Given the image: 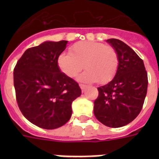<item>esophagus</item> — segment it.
<instances>
[{
    "label": "esophagus",
    "instance_id": "obj_1",
    "mask_svg": "<svg viewBox=\"0 0 159 159\" xmlns=\"http://www.w3.org/2000/svg\"><path fill=\"white\" fill-rule=\"evenodd\" d=\"M80 87L81 90H82V92H84L87 88V85H84V84H80Z\"/></svg>",
    "mask_w": 159,
    "mask_h": 159
}]
</instances>
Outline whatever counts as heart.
Here are the masks:
<instances>
[{
    "label": "heart",
    "instance_id": "heart-1",
    "mask_svg": "<svg viewBox=\"0 0 159 159\" xmlns=\"http://www.w3.org/2000/svg\"><path fill=\"white\" fill-rule=\"evenodd\" d=\"M86 71L79 76L83 83L104 84L115 77L119 67V57L114 48L102 43L80 41L73 44L70 53H62L58 58L60 70L70 78H75L84 68Z\"/></svg>",
    "mask_w": 159,
    "mask_h": 159
}]
</instances>
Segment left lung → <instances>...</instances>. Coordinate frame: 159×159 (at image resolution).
<instances>
[{"label":"left lung","mask_w":159,"mask_h":159,"mask_svg":"<svg viewBox=\"0 0 159 159\" xmlns=\"http://www.w3.org/2000/svg\"><path fill=\"white\" fill-rule=\"evenodd\" d=\"M107 42L119 57L117 72L111 82L98 88L94 115L109 127H121L139 116L147 92L148 79L143 60L127 44L118 39Z\"/></svg>","instance_id":"obj_1"}]
</instances>
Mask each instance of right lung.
<instances>
[{
	"label": "right lung",
	"instance_id": "add662e5",
	"mask_svg": "<svg viewBox=\"0 0 159 159\" xmlns=\"http://www.w3.org/2000/svg\"><path fill=\"white\" fill-rule=\"evenodd\" d=\"M67 43V40L45 41L27 49L13 71L20 110L29 122L47 130L68 122L71 103L81 95L79 84L61 72L58 65Z\"/></svg>",
	"mask_w": 159,
	"mask_h": 159
}]
</instances>
